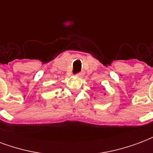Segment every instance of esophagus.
I'll use <instances>...</instances> for the list:
<instances>
[{
	"mask_svg": "<svg viewBox=\"0 0 153 153\" xmlns=\"http://www.w3.org/2000/svg\"><path fill=\"white\" fill-rule=\"evenodd\" d=\"M83 75H84V72H83V71H82V72H79V73H78L76 74V76L80 77V78H82V77H83Z\"/></svg>",
	"mask_w": 153,
	"mask_h": 153,
	"instance_id": "esophagus-1",
	"label": "esophagus"
}]
</instances>
